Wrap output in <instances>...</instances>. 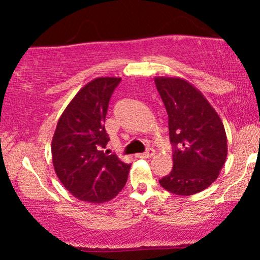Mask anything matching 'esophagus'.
<instances>
[{
	"instance_id": "esophagus-1",
	"label": "esophagus",
	"mask_w": 260,
	"mask_h": 260,
	"mask_svg": "<svg viewBox=\"0 0 260 260\" xmlns=\"http://www.w3.org/2000/svg\"><path fill=\"white\" fill-rule=\"evenodd\" d=\"M154 155H155L154 149H148V150L145 151V153L138 154V155H137V156L140 157V159H149V157H153Z\"/></svg>"
}]
</instances>
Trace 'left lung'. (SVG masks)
<instances>
[{
  "label": "left lung",
  "instance_id": "8db88e82",
  "mask_svg": "<svg viewBox=\"0 0 260 260\" xmlns=\"http://www.w3.org/2000/svg\"><path fill=\"white\" fill-rule=\"evenodd\" d=\"M169 116L174 168L159 181L177 196H192L216 181L228 156L223 123L207 98L180 77H155Z\"/></svg>",
  "mask_w": 260,
  "mask_h": 260
}]
</instances>
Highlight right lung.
Here are the masks:
<instances>
[{"label": "right lung", "mask_w": 260, "mask_h": 260, "mask_svg": "<svg viewBox=\"0 0 260 260\" xmlns=\"http://www.w3.org/2000/svg\"><path fill=\"white\" fill-rule=\"evenodd\" d=\"M120 80L99 77L86 83L59 116L53 133V169L66 189L79 201L109 202L127 182L129 164L101 150L109 142L104 126L109 101Z\"/></svg>", "instance_id": "right-lung-1"}]
</instances>
